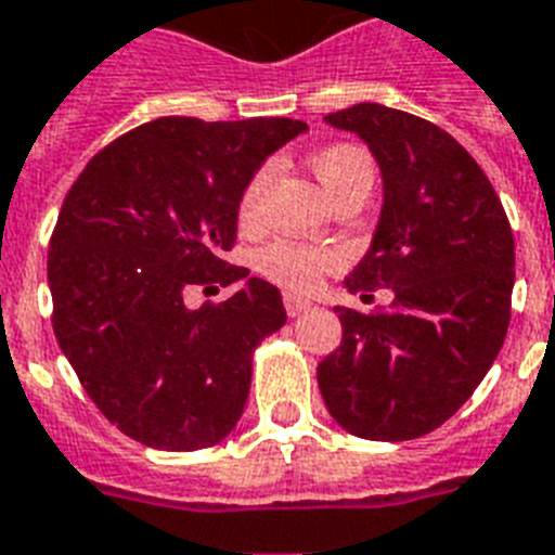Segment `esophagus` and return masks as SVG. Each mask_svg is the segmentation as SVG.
<instances>
[{
  "instance_id": "obj_1",
  "label": "esophagus",
  "mask_w": 555,
  "mask_h": 555,
  "mask_svg": "<svg viewBox=\"0 0 555 555\" xmlns=\"http://www.w3.org/2000/svg\"><path fill=\"white\" fill-rule=\"evenodd\" d=\"M283 306H286L288 318H297V314H304V311L311 309L309 300H304V297L292 295V292H288V295H283Z\"/></svg>"
}]
</instances>
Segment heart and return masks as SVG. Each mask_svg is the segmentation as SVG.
Returning <instances> with one entry per match:
<instances>
[{
  "mask_svg": "<svg viewBox=\"0 0 555 555\" xmlns=\"http://www.w3.org/2000/svg\"><path fill=\"white\" fill-rule=\"evenodd\" d=\"M309 167L332 201H337L346 192H369L371 184H374V162H371L369 150L360 144H349V141L314 150L309 155ZM267 184L269 167H260L241 192L237 221L244 227H251L258 221ZM340 251L332 249V246H309L295 244V241H272L258 255L260 272L278 286L288 288V292L318 288L328 272L340 269Z\"/></svg>",
  "mask_w": 555,
  "mask_h": 555,
  "instance_id": "1",
  "label": "heart"
}]
</instances>
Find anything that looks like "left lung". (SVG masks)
<instances>
[{
    "mask_svg": "<svg viewBox=\"0 0 555 555\" xmlns=\"http://www.w3.org/2000/svg\"><path fill=\"white\" fill-rule=\"evenodd\" d=\"M326 124L357 132L383 172L377 232L346 288L363 300L391 288L393 300L334 309L343 340L318 386L354 437L416 439L468 402L505 343L514 232L482 167L437 124L371 102Z\"/></svg>",
    "mask_w": 555,
    "mask_h": 555,
    "instance_id": "1",
    "label": "left lung"
}]
</instances>
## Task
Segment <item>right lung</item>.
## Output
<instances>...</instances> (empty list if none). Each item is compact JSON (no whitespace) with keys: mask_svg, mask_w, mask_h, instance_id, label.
Here are the masks:
<instances>
[{"mask_svg":"<svg viewBox=\"0 0 555 555\" xmlns=\"http://www.w3.org/2000/svg\"><path fill=\"white\" fill-rule=\"evenodd\" d=\"M306 130L295 118L146 121L90 158L50 237L53 332L87 397L158 451L221 442L244 414L251 354L286 323L281 292L249 278L190 309V286H232L237 201Z\"/></svg>","mask_w":555,"mask_h":555,"instance_id":"obj_1","label":"right lung"}]
</instances>
